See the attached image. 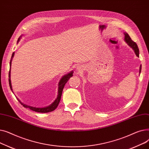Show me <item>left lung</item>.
<instances>
[{"mask_svg":"<svg viewBox=\"0 0 149 149\" xmlns=\"http://www.w3.org/2000/svg\"><path fill=\"white\" fill-rule=\"evenodd\" d=\"M124 35H125V38H124L125 41H126L131 48L134 50L136 56L139 57V49L136 43L132 40L130 37L127 33H124ZM141 65L140 66V68H139V73L141 72Z\"/></svg>","mask_w":149,"mask_h":149,"instance_id":"obj_1","label":"left lung"}]
</instances>
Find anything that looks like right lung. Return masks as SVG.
<instances>
[{
    "instance_id": "obj_1",
    "label": "right lung",
    "mask_w": 149,
    "mask_h": 149,
    "mask_svg": "<svg viewBox=\"0 0 149 149\" xmlns=\"http://www.w3.org/2000/svg\"><path fill=\"white\" fill-rule=\"evenodd\" d=\"M19 40H18V41H19ZM14 53L13 52V54H12V56H11V60H10V71H9V79H8L11 91H12V86H11V79H10V69H11V60H12V58H13V57L14 56ZM72 74H73V72H70L68 74L65 75L64 77H63V78L61 79V80L60 81L59 84H58V96H57V99L56 100H55L54 102L51 105H50V106H49L48 107H43V108H37V107L29 106H28V105H26V104H24L23 103H22L18 98H17V99L18 100V101H19L20 103L22 105H23V107H26V108H28V109H31V110H32V111H33L34 112H40V113H47V112H52V111H54L55 109H56L57 108V107L58 106V105L59 104V102H60V99H61L63 89L65 84L68 82V81L70 79V77H71L73 76Z\"/></svg>"
}]
</instances>
